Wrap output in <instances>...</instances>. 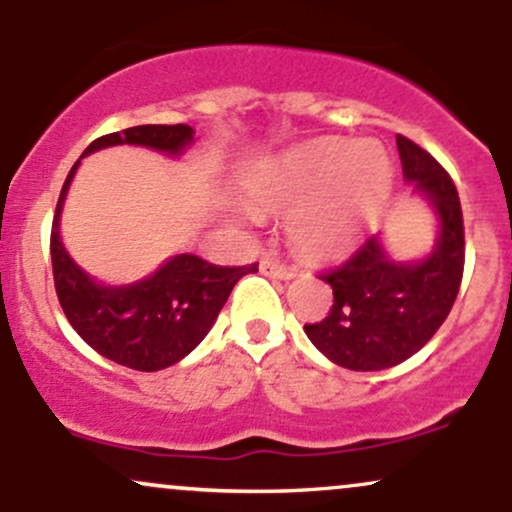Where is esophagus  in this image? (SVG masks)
<instances>
[{"mask_svg":"<svg viewBox=\"0 0 512 512\" xmlns=\"http://www.w3.org/2000/svg\"><path fill=\"white\" fill-rule=\"evenodd\" d=\"M260 272L264 276H274V279H293V276L298 274V269L291 267V264L276 262L274 257H262V260H260Z\"/></svg>","mask_w":512,"mask_h":512,"instance_id":"obj_1","label":"esophagus"}]
</instances>
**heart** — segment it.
Masks as SVG:
<instances>
[{
	"mask_svg": "<svg viewBox=\"0 0 512 512\" xmlns=\"http://www.w3.org/2000/svg\"><path fill=\"white\" fill-rule=\"evenodd\" d=\"M390 190V161L373 142L317 139L257 163L248 195L257 209L286 211L291 245L330 257L354 243Z\"/></svg>",
	"mask_w": 512,
	"mask_h": 512,
	"instance_id": "1",
	"label": "heart"
}]
</instances>
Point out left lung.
I'll list each match as a JSON object with an SVG mask.
<instances>
[{
  "label": "left lung",
  "instance_id": "obj_1",
  "mask_svg": "<svg viewBox=\"0 0 512 512\" xmlns=\"http://www.w3.org/2000/svg\"><path fill=\"white\" fill-rule=\"evenodd\" d=\"M404 180L436 209V248L419 262H392L378 238H370L342 267L320 276L334 303L325 320L305 334L337 366L383 370L424 349L448 317L464 269V223L457 187L440 163L397 134Z\"/></svg>",
  "mask_w": 512,
  "mask_h": 512
}]
</instances>
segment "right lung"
Wrapping results in <instances>:
<instances>
[{
	"label": "right lung",
	"mask_w": 512,
	"mask_h": 512,
	"mask_svg": "<svg viewBox=\"0 0 512 512\" xmlns=\"http://www.w3.org/2000/svg\"><path fill=\"white\" fill-rule=\"evenodd\" d=\"M195 139L190 125H139L105 134L88 144L81 158L105 146L137 144L178 156ZM64 180L50 233L52 276L60 305L84 342L120 366L154 373L190 354L207 337L240 276L257 272L255 264L219 267L197 255H175L154 274L129 286H103L88 276L64 250L60 214L69 182Z\"/></svg>",
	"instance_id": "1"
}]
</instances>
